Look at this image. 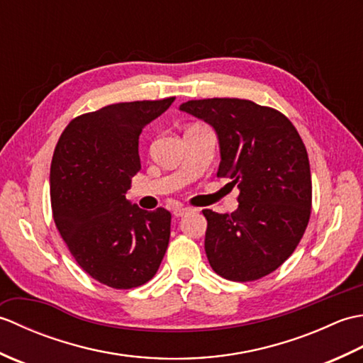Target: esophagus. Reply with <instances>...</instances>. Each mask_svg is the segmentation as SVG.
Instances as JSON below:
<instances>
[{
	"instance_id": "obj_1",
	"label": "esophagus",
	"mask_w": 363,
	"mask_h": 363,
	"mask_svg": "<svg viewBox=\"0 0 363 363\" xmlns=\"http://www.w3.org/2000/svg\"><path fill=\"white\" fill-rule=\"evenodd\" d=\"M190 212H191L190 207H176V209L173 211L174 217H184V215H187Z\"/></svg>"
}]
</instances>
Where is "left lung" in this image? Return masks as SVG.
<instances>
[{
	"mask_svg": "<svg viewBox=\"0 0 363 363\" xmlns=\"http://www.w3.org/2000/svg\"><path fill=\"white\" fill-rule=\"evenodd\" d=\"M179 111L215 129L221 157L217 176L240 190L233 213L203 211L209 264L229 281L260 279L291 256L309 223L306 146L285 115L248 99H194Z\"/></svg>",
	"mask_w": 363,
	"mask_h": 363,
	"instance_id": "obj_1",
	"label": "left lung"
}]
</instances>
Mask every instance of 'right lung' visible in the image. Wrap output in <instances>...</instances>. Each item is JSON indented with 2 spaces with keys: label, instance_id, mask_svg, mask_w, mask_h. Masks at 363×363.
<instances>
[{
  "label": "right lung",
  "instance_id": "1",
  "mask_svg": "<svg viewBox=\"0 0 363 363\" xmlns=\"http://www.w3.org/2000/svg\"><path fill=\"white\" fill-rule=\"evenodd\" d=\"M173 101L118 103L84 113L54 150V223L84 272L112 289L148 282L168 248L172 213L143 211L126 191L140 169L138 135Z\"/></svg>",
  "mask_w": 363,
  "mask_h": 363
}]
</instances>
